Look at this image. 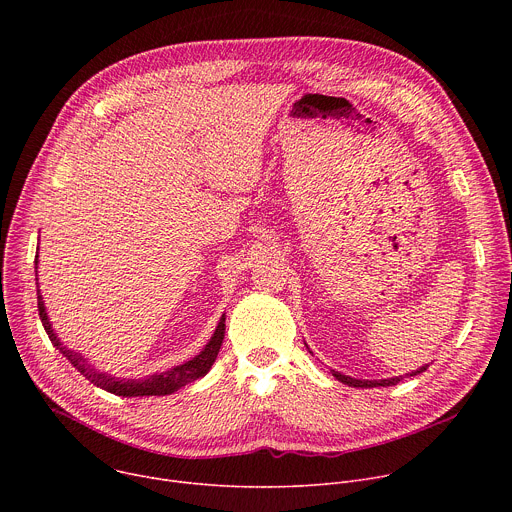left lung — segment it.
Wrapping results in <instances>:
<instances>
[{"label": "left lung", "instance_id": "1", "mask_svg": "<svg viewBox=\"0 0 512 512\" xmlns=\"http://www.w3.org/2000/svg\"><path fill=\"white\" fill-rule=\"evenodd\" d=\"M423 371H427V367H421L419 371L409 373V377H415V375H419V373H423ZM332 375H334L340 383H344V385H348V387H360V389H371V387H391V385H397V383L403 379V377H393V379H381V381H360V379L346 377V375H342V373H338V371H332Z\"/></svg>", "mask_w": 512, "mask_h": 512}]
</instances>
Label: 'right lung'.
<instances>
[{
	"instance_id": "right-lung-1",
	"label": "right lung",
	"mask_w": 512,
	"mask_h": 512,
	"mask_svg": "<svg viewBox=\"0 0 512 512\" xmlns=\"http://www.w3.org/2000/svg\"><path fill=\"white\" fill-rule=\"evenodd\" d=\"M36 263H38V255H36ZM36 287H38V277H36ZM38 314L42 320V326L48 334V338L52 340V344L66 356V360L75 367L85 379H89L93 385L113 393V395H121V397H150V395H172L174 391L182 389L184 385L204 377L210 367L214 364L218 350L223 346V338H225V316L218 322L212 338L208 340V344L200 350V354H196L192 360L178 364V367L160 373V375H152L148 379H121V377H113L107 373H99L97 369H93L91 364L75 350H68L66 346L60 344V340L56 338L52 324L48 322L46 316V308L40 296V289H38Z\"/></svg>"
}]
</instances>
